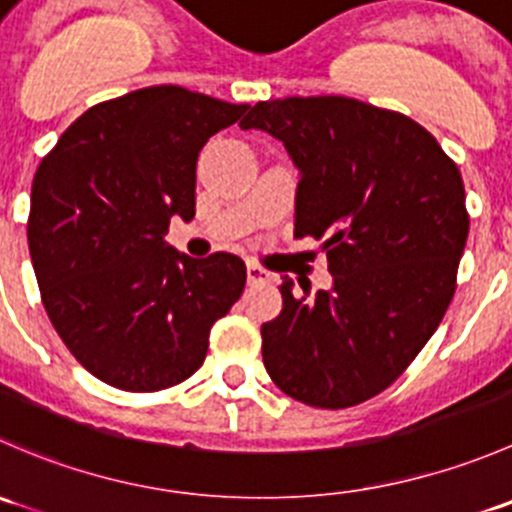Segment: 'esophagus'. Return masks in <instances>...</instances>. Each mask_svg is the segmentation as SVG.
<instances>
[{"instance_id":"obj_1","label":"esophagus","mask_w":512,"mask_h":512,"mask_svg":"<svg viewBox=\"0 0 512 512\" xmlns=\"http://www.w3.org/2000/svg\"><path fill=\"white\" fill-rule=\"evenodd\" d=\"M247 282L250 285H267V282H272V275L255 262H247Z\"/></svg>"}]
</instances>
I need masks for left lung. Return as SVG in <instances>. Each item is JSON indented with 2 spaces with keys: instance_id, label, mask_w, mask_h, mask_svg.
<instances>
[{
  "instance_id": "8db88e82",
  "label": "left lung",
  "mask_w": 512,
  "mask_h": 512,
  "mask_svg": "<svg viewBox=\"0 0 512 512\" xmlns=\"http://www.w3.org/2000/svg\"><path fill=\"white\" fill-rule=\"evenodd\" d=\"M240 126L287 148L294 237L322 240L332 272L302 297L282 277V312L262 324L267 374L317 409L361 404L404 374L451 304L468 237L461 170L409 116L347 96L260 101Z\"/></svg>"
}]
</instances>
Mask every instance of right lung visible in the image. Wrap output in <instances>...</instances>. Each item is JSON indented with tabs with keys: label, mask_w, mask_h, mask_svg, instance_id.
<instances>
[{
	"label": "right lung",
	"mask_w": 512,
	"mask_h": 512,
	"mask_svg": "<svg viewBox=\"0 0 512 512\" xmlns=\"http://www.w3.org/2000/svg\"><path fill=\"white\" fill-rule=\"evenodd\" d=\"M247 103L151 86L76 118L32 183L29 255L69 352L103 384L160 391L203 366L210 329L245 289L230 252L195 260L163 240L195 215V163Z\"/></svg>",
	"instance_id": "1"
}]
</instances>
